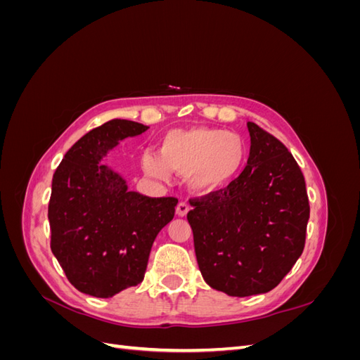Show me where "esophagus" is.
Wrapping results in <instances>:
<instances>
[{"label":"esophagus","mask_w":360,"mask_h":360,"mask_svg":"<svg viewBox=\"0 0 360 360\" xmlns=\"http://www.w3.org/2000/svg\"><path fill=\"white\" fill-rule=\"evenodd\" d=\"M176 213H177V216H180V217H184V216H186V214L189 213V205H188L186 202H180V204L177 205Z\"/></svg>","instance_id":"obj_1"}]
</instances>
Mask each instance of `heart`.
Masks as SVG:
<instances>
[{"label": "heart", "mask_w": 360, "mask_h": 360, "mask_svg": "<svg viewBox=\"0 0 360 360\" xmlns=\"http://www.w3.org/2000/svg\"><path fill=\"white\" fill-rule=\"evenodd\" d=\"M248 159L243 138L222 129L192 127L169 130L160 141V155L146 151L141 167L150 177L169 180L172 171L188 176L193 193L224 191L240 174Z\"/></svg>", "instance_id": "b5f03b06"}]
</instances>
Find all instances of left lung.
<instances>
[{"mask_svg": "<svg viewBox=\"0 0 360 360\" xmlns=\"http://www.w3.org/2000/svg\"><path fill=\"white\" fill-rule=\"evenodd\" d=\"M250 150L231 184L191 201L188 221L204 281L233 297L274 290L303 252L309 201L287 147L248 122Z\"/></svg>", "mask_w": 360, "mask_h": 360, "instance_id": "obj_1", "label": "left lung"}]
</instances>
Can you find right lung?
<instances>
[{"mask_svg": "<svg viewBox=\"0 0 360 360\" xmlns=\"http://www.w3.org/2000/svg\"><path fill=\"white\" fill-rule=\"evenodd\" d=\"M146 130L130 120L108 122L84 135L53 174L51 249L84 294L108 299L141 284L155 238L176 213L177 198L129 191L122 174L102 162L123 139Z\"/></svg>", "mask_w": 360, "mask_h": 360, "instance_id": "obj_1", "label": "right lung"}]
</instances>
